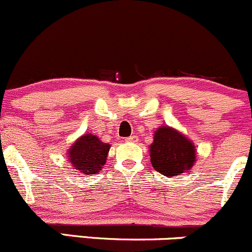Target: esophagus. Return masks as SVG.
I'll return each mask as SVG.
<instances>
[{"mask_svg":"<svg viewBox=\"0 0 252 252\" xmlns=\"http://www.w3.org/2000/svg\"><path fill=\"white\" fill-rule=\"evenodd\" d=\"M126 142H136L137 141V136H129V137H126Z\"/></svg>","mask_w":252,"mask_h":252,"instance_id":"obj_1","label":"esophagus"}]
</instances>
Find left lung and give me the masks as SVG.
I'll return each mask as SVG.
<instances>
[{"mask_svg":"<svg viewBox=\"0 0 252 252\" xmlns=\"http://www.w3.org/2000/svg\"><path fill=\"white\" fill-rule=\"evenodd\" d=\"M150 152L153 168L165 176L182 174L192 168L195 161V148L192 142L169 126L156 130Z\"/></svg>","mask_w":252,"mask_h":252,"instance_id":"obj_1","label":"left lung"}]
</instances>
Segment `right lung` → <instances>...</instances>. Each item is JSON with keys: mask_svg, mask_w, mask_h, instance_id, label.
<instances>
[{"mask_svg": "<svg viewBox=\"0 0 252 252\" xmlns=\"http://www.w3.org/2000/svg\"><path fill=\"white\" fill-rule=\"evenodd\" d=\"M110 145L100 141L95 135L87 134L79 137L68 150V159L82 174H96L106 163Z\"/></svg>", "mask_w": 252, "mask_h": 252, "instance_id": "right-lung-1", "label": "right lung"}]
</instances>
